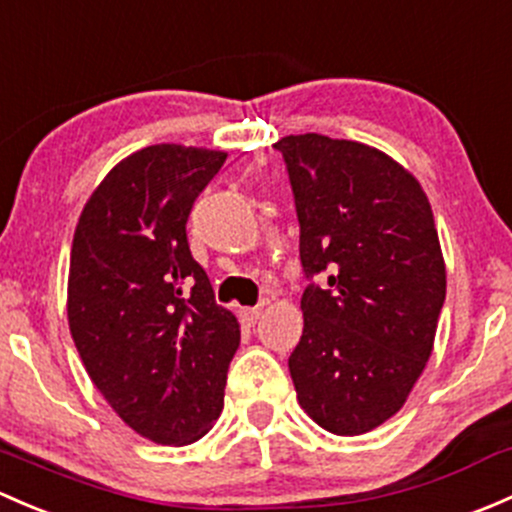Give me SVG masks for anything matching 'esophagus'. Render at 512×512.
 <instances>
[{"label":"esophagus","mask_w":512,"mask_h":512,"mask_svg":"<svg viewBox=\"0 0 512 512\" xmlns=\"http://www.w3.org/2000/svg\"><path fill=\"white\" fill-rule=\"evenodd\" d=\"M262 309L260 306H245V309H240V319L245 321L247 326H255L257 319H260Z\"/></svg>","instance_id":"obj_1"}]
</instances>
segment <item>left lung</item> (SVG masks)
Masks as SVG:
<instances>
[{"mask_svg":"<svg viewBox=\"0 0 512 512\" xmlns=\"http://www.w3.org/2000/svg\"><path fill=\"white\" fill-rule=\"evenodd\" d=\"M279 149L299 218L309 284L289 355L297 400L319 427L355 437L402 410L434 348L446 297L432 206L380 149L289 134Z\"/></svg>","mask_w":512,"mask_h":512,"instance_id":"8db88e82","label":"left lung"}]
</instances>
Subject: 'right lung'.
I'll use <instances>...</instances> for the list:
<instances>
[{"label":"right lung","mask_w":512,"mask_h":512,"mask_svg":"<svg viewBox=\"0 0 512 512\" xmlns=\"http://www.w3.org/2000/svg\"><path fill=\"white\" fill-rule=\"evenodd\" d=\"M228 154L154 144L122 159L80 213L68 326L90 380L127 427L184 446L223 412L240 324L215 304L186 220Z\"/></svg>","instance_id":"add662e5"}]
</instances>
